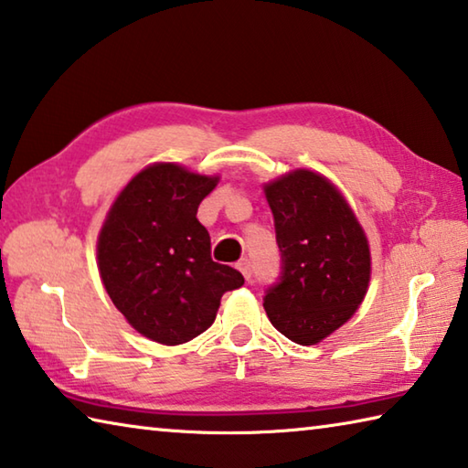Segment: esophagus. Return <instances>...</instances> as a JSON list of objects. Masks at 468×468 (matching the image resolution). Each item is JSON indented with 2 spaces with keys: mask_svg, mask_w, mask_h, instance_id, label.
Listing matches in <instances>:
<instances>
[{
  "mask_svg": "<svg viewBox=\"0 0 468 468\" xmlns=\"http://www.w3.org/2000/svg\"><path fill=\"white\" fill-rule=\"evenodd\" d=\"M237 268H239L243 278L250 282V280H251V261L250 260H241L239 263H237Z\"/></svg>",
  "mask_w": 468,
  "mask_h": 468,
  "instance_id": "1",
  "label": "esophagus"
}]
</instances>
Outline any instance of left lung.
<instances>
[{"label":"left lung","instance_id":"1","mask_svg":"<svg viewBox=\"0 0 468 468\" xmlns=\"http://www.w3.org/2000/svg\"><path fill=\"white\" fill-rule=\"evenodd\" d=\"M280 250V276L263 296L280 334L313 346L354 315L370 280L368 241L325 177L296 169L266 186Z\"/></svg>","mask_w":468,"mask_h":468}]
</instances>
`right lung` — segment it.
<instances>
[{
  "instance_id": "obj_1",
  "label": "right lung",
  "mask_w": 468,
  "mask_h": 468,
  "mask_svg": "<svg viewBox=\"0 0 468 468\" xmlns=\"http://www.w3.org/2000/svg\"><path fill=\"white\" fill-rule=\"evenodd\" d=\"M217 177L176 164L149 165L126 184L98 239L106 292L126 321L153 342L177 346L207 331L220 296L241 271L210 258L197 212Z\"/></svg>"
}]
</instances>
